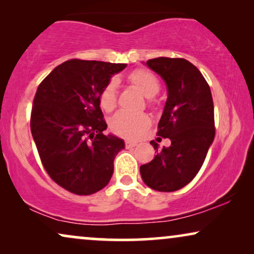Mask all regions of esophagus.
<instances>
[{"instance_id":"esophagus-1","label":"esophagus","mask_w":254,"mask_h":254,"mask_svg":"<svg viewBox=\"0 0 254 254\" xmlns=\"http://www.w3.org/2000/svg\"><path fill=\"white\" fill-rule=\"evenodd\" d=\"M125 145H126V148H133V147H135V145H137V142L127 140L126 142H125Z\"/></svg>"}]
</instances>
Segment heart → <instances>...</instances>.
<instances>
[{
  "label": "heart",
  "mask_w": 254,
  "mask_h": 254,
  "mask_svg": "<svg viewBox=\"0 0 254 254\" xmlns=\"http://www.w3.org/2000/svg\"><path fill=\"white\" fill-rule=\"evenodd\" d=\"M127 82L135 86L142 95L148 97V105L155 106V98L159 91V81L151 71L143 68H137L129 72ZM99 105L104 111L111 112L117 105L116 85L109 82L100 90L98 95ZM150 118L145 113H129L120 111L110 121V128L114 134L121 137L135 138L141 136L150 127Z\"/></svg>",
  "instance_id": "1"
}]
</instances>
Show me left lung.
<instances>
[{
  "instance_id": "1",
  "label": "left lung",
  "mask_w": 254,
  "mask_h": 254,
  "mask_svg": "<svg viewBox=\"0 0 254 254\" xmlns=\"http://www.w3.org/2000/svg\"><path fill=\"white\" fill-rule=\"evenodd\" d=\"M147 64L166 83L168 99L157 135L169 137L171 145L158 150V144L151 141L156 156L140 166V173L150 189L175 192L192 182L213 143V97L199 69L185 59L161 57L148 60Z\"/></svg>"
}]
</instances>
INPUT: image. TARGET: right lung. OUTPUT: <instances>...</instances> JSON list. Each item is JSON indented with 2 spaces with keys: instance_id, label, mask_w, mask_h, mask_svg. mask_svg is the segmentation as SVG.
Masks as SVG:
<instances>
[{
  "instance_id": "obj_1",
  "label": "right lung",
  "mask_w": 254,
  "mask_h": 254,
  "mask_svg": "<svg viewBox=\"0 0 254 254\" xmlns=\"http://www.w3.org/2000/svg\"><path fill=\"white\" fill-rule=\"evenodd\" d=\"M125 64L71 59L55 67L38 86L31 133L41 164L54 183L77 195L109 184L113 162L125 148L107 128L98 95Z\"/></svg>"
}]
</instances>
